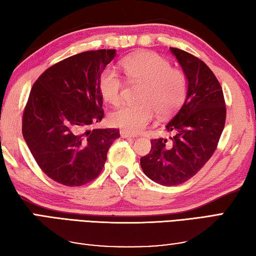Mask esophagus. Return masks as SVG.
<instances>
[{"instance_id": "obj_1", "label": "esophagus", "mask_w": 256, "mask_h": 256, "mask_svg": "<svg viewBox=\"0 0 256 256\" xmlns=\"http://www.w3.org/2000/svg\"><path fill=\"white\" fill-rule=\"evenodd\" d=\"M120 135L122 138H134V137H135L134 135H132V134H129L128 132H126V130H121Z\"/></svg>"}]
</instances>
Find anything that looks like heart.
<instances>
[{"mask_svg":"<svg viewBox=\"0 0 256 256\" xmlns=\"http://www.w3.org/2000/svg\"><path fill=\"white\" fill-rule=\"evenodd\" d=\"M124 77L130 82H140V102L126 104L110 116V122L128 132H140L156 116L174 112L185 100L188 80L182 69L170 66L169 61L156 53L138 52L121 61ZM100 95L106 102L119 104L122 100L124 80L118 71L106 68L98 79Z\"/></svg>","mask_w":256,"mask_h":256,"instance_id":"heart-1","label":"heart"}]
</instances>
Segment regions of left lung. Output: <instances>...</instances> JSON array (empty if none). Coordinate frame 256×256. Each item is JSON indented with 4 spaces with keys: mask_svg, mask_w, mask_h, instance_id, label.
I'll return each mask as SVG.
<instances>
[{
    "mask_svg": "<svg viewBox=\"0 0 256 256\" xmlns=\"http://www.w3.org/2000/svg\"><path fill=\"white\" fill-rule=\"evenodd\" d=\"M188 80L186 100L166 129L169 140L156 138L140 166L150 179L163 186L190 180L202 169L216 150L226 124L224 92L212 70L198 58L170 48Z\"/></svg>",
    "mask_w": 256,
    "mask_h": 256,
    "instance_id": "obj_1",
    "label": "left lung"
}]
</instances>
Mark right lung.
Segmentation results:
<instances>
[{"instance_id":"1","label":"right lung","mask_w":256,"mask_h":256,"mask_svg":"<svg viewBox=\"0 0 256 256\" xmlns=\"http://www.w3.org/2000/svg\"><path fill=\"white\" fill-rule=\"evenodd\" d=\"M116 50L87 51L46 69L32 87L22 135L43 172L76 187L100 176L119 129H88L104 116L100 74Z\"/></svg>"}]
</instances>
